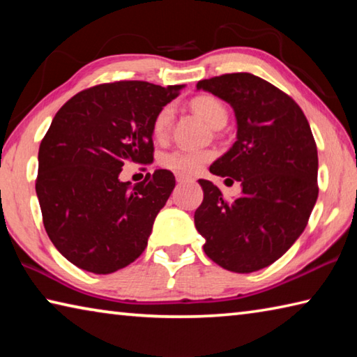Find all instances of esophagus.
I'll list each match as a JSON object with an SVG mask.
<instances>
[{"mask_svg":"<svg viewBox=\"0 0 357 357\" xmlns=\"http://www.w3.org/2000/svg\"><path fill=\"white\" fill-rule=\"evenodd\" d=\"M176 181L179 184H184V183H192V178L185 176V174H176Z\"/></svg>","mask_w":357,"mask_h":357,"instance_id":"esophagus-1","label":"esophagus"}]
</instances>
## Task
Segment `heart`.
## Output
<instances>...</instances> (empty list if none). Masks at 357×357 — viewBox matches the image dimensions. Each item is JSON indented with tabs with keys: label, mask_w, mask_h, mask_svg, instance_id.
<instances>
[{
	"label": "heart",
	"mask_w": 357,
	"mask_h": 357,
	"mask_svg": "<svg viewBox=\"0 0 357 357\" xmlns=\"http://www.w3.org/2000/svg\"><path fill=\"white\" fill-rule=\"evenodd\" d=\"M192 108L214 129L223 128L228 119L225 105L219 99L214 98V96H198V98L192 100ZM173 113L174 110L172 105H164L157 112L153 121V135L157 140H162V138L168 135V130L172 128ZM211 159H213V153H209V151L174 149L162 155L160 164L172 172L193 174L200 172L203 165Z\"/></svg>",
	"instance_id": "b5f03b06"
}]
</instances>
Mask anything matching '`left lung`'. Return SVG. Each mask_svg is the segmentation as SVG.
Returning a JSON list of instances; mask_svg holds the SVG:
<instances>
[{"instance_id": "1", "label": "left lung", "mask_w": 357, "mask_h": 357, "mask_svg": "<svg viewBox=\"0 0 357 357\" xmlns=\"http://www.w3.org/2000/svg\"><path fill=\"white\" fill-rule=\"evenodd\" d=\"M228 102L238 124L236 142L209 172L239 181L228 202L200 179L203 203L195 227L214 263L233 273H255L277 261L307 227L318 198V153L301 107L274 84L247 72L197 83Z\"/></svg>"}]
</instances>
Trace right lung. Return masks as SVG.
I'll list each match as a JSON object with an SVG mask.
<instances>
[{"mask_svg":"<svg viewBox=\"0 0 357 357\" xmlns=\"http://www.w3.org/2000/svg\"><path fill=\"white\" fill-rule=\"evenodd\" d=\"M184 84L114 82L59 108L39 146L36 179L48 238L77 268L112 274L142 255L174 189L168 170L123 183L126 164L153 162V121Z\"/></svg>","mask_w":357,"mask_h":357,"instance_id":"add662e5","label":"right lung"}]
</instances>
